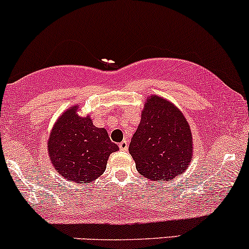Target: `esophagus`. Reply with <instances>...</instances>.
I'll use <instances>...</instances> for the list:
<instances>
[{"instance_id":"esophagus-1","label":"esophagus","mask_w":249,"mask_h":249,"mask_svg":"<svg viewBox=\"0 0 249 249\" xmlns=\"http://www.w3.org/2000/svg\"><path fill=\"white\" fill-rule=\"evenodd\" d=\"M119 148L121 150H124V152H125V150H128V142L125 141V140H124V141H121L119 143Z\"/></svg>"}]
</instances>
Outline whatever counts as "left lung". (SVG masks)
<instances>
[{
  "label": "left lung",
  "mask_w": 249,
  "mask_h": 249,
  "mask_svg": "<svg viewBox=\"0 0 249 249\" xmlns=\"http://www.w3.org/2000/svg\"><path fill=\"white\" fill-rule=\"evenodd\" d=\"M192 148L191 128L182 113L167 100L150 96L129 144L140 174L169 182L188 168Z\"/></svg>",
  "instance_id": "left-lung-1"
}]
</instances>
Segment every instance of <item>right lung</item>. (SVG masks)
<instances>
[{"label": "right lung", "mask_w": 249, "mask_h": 249, "mask_svg": "<svg viewBox=\"0 0 249 249\" xmlns=\"http://www.w3.org/2000/svg\"><path fill=\"white\" fill-rule=\"evenodd\" d=\"M75 107L63 114L53 128L48 153L61 177L74 182H91L103 174L107 160L119 149L105 128L95 127L89 117H81Z\"/></svg>", "instance_id": "obj_1"}]
</instances>
